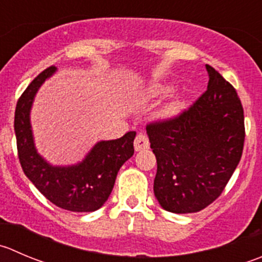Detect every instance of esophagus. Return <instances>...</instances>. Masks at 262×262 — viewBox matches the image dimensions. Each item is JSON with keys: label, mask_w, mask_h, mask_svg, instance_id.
<instances>
[{"label": "esophagus", "mask_w": 262, "mask_h": 262, "mask_svg": "<svg viewBox=\"0 0 262 262\" xmlns=\"http://www.w3.org/2000/svg\"><path fill=\"white\" fill-rule=\"evenodd\" d=\"M149 147V142L148 138H147L144 134L139 133L138 136L136 137V141H134V148L136 151H142V149H146Z\"/></svg>", "instance_id": "1"}]
</instances>
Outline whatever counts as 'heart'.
<instances>
[{
    "instance_id": "heart-1",
    "label": "heart",
    "mask_w": 262,
    "mask_h": 262,
    "mask_svg": "<svg viewBox=\"0 0 262 262\" xmlns=\"http://www.w3.org/2000/svg\"><path fill=\"white\" fill-rule=\"evenodd\" d=\"M171 92V87L169 85H157V87H154L151 91H149V97H160V96L167 95V93ZM178 114V106L177 103H170L167 105L164 110L161 111V116L164 119H171L174 118Z\"/></svg>"
}]
</instances>
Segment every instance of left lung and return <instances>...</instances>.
I'll return each mask as SVG.
<instances>
[{
    "label": "left lung",
    "mask_w": 262,
    "mask_h": 262,
    "mask_svg": "<svg viewBox=\"0 0 262 262\" xmlns=\"http://www.w3.org/2000/svg\"><path fill=\"white\" fill-rule=\"evenodd\" d=\"M207 90L171 120L147 125L157 160L154 193L174 214L204 210L222 194L242 157L245 116L237 92L206 65Z\"/></svg>",
    "instance_id": "1"
}]
</instances>
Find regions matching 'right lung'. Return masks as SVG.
Listing matches in <instances>:
<instances>
[{"label":"right lung","mask_w":262,"mask_h":262,"mask_svg":"<svg viewBox=\"0 0 262 262\" xmlns=\"http://www.w3.org/2000/svg\"><path fill=\"white\" fill-rule=\"evenodd\" d=\"M55 73V67L40 73L16 103L14 128L20 164L28 179L53 205L68 211L92 212L107 201L118 171L133 156L136 132L97 142L78 164H50L35 147L30 111L39 88Z\"/></svg>","instance_id":"right-lung-1"}]
</instances>
